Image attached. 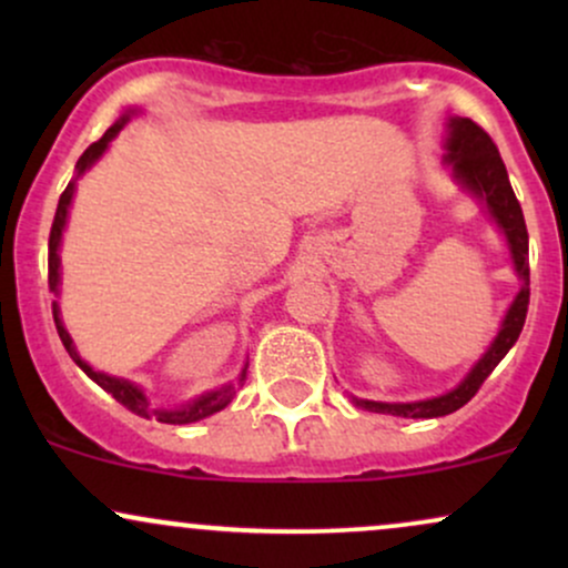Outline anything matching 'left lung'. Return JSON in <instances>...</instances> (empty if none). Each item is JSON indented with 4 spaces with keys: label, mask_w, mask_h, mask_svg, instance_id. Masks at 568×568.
<instances>
[{
    "label": "left lung",
    "mask_w": 568,
    "mask_h": 568,
    "mask_svg": "<svg viewBox=\"0 0 568 568\" xmlns=\"http://www.w3.org/2000/svg\"><path fill=\"white\" fill-rule=\"evenodd\" d=\"M443 149H446L443 162L448 165L456 184L465 189V192H470L486 207V213L497 224L501 237H505L507 251H510L513 258V270L520 280V291L515 293L513 304L507 306L494 342L488 344V349L478 357V363L467 371L465 379L456 384L454 389L438 397L410 403L363 400V397L352 395L355 406L376 410V414L403 416V419H435V416L454 414V410L465 406L478 393L486 376L499 366L501 357L518 342L526 323V312H529V232H526L524 211H520V202L515 200L510 179H507V168L499 158L497 146L488 139L486 130L475 125L473 120H467V116H448Z\"/></svg>",
    "instance_id": "obj_1"
}]
</instances>
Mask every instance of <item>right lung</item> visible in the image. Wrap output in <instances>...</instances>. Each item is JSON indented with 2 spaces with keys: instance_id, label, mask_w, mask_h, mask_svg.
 Returning <instances> with one entry per match:
<instances>
[{
  "instance_id": "add662e5",
  "label": "right lung",
  "mask_w": 568,
  "mask_h": 568,
  "mask_svg": "<svg viewBox=\"0 0 568 568\" xmlns=\"http://www.w3.org/2000/svg\"><path fill=\"white\" fill-rule=\"evenodd\" d=\"M133 114H139V109H128L125 114L120 116V120L114 122L112 128L106 130V133L101 135L95 143H90L88 149H84V154L80 160H77V168H74V179L69 181V186L63 189L61 200H58V211H55V219H53V230H50V256H48V283H50V291L55 293L58 296V285H61V256H58V251H61V240H63V230H67V221H69V207H71V200H74V192H77V181L82 179L84 173L90 171V168L95 165L98 160L103 158V152L109 149V143H112L116 135H120V130L128 125V120ZM53 317H55V328H58V336H61L63 347H67V352L71 355V361L80 366L84 374L93 379L98 387L106 389L109 395L114 397L116 403H122L128 410H133V414L143 416V419H158L162 422V425H192V422H200L205 419V416L216 414V410L226 408L232 403L234 393H237L240 384L245 382V371H247V363L245 368L240 371L237 382H226L221 384V387L211 389V393H202L200 397H194V400H186L181 403V406H173V408H154L152 403H149V397L143 389L139 387L135 382L130 379H120V376H112V374H103V371H95L93 366H90L88 361H82V355L77 352L74 342H71L67 325H63L61 321V306H58V302H53Z\"/></svg>"
}]
</instances>
